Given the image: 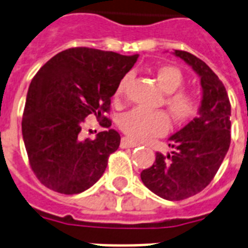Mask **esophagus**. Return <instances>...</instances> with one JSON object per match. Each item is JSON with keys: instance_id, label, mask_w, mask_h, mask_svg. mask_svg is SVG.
<instances>
[{"instance_id": "34e87169", "label": "esophagus", "mask_w": 248, "mask_h": 248, "mask_svg": "<svg viewBox=\"0 0 248 248\" xmlns=\"http://www.w3.org/2000/svg\"><path fill=\"white\" fill-rule=\"evenodd\" d=\"M138 142L132 141V140H130V139L127 138H124L122 140H121V148L124 149H127V148H135V146H138Z\"/></svg>"}]
</instances>
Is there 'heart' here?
<instances>
[{"instance_id": "1", "label": "heart", "mask_w": 248, "mask_h": 248, "mask_svg": "<svg viewBox=\"0 0 248 248\" xmlns=\"http://www.w3.org/2000/svg\"><path fill=\"white\" fill-rule=\"evenodd\" d=\"M155 78L159 88L166 93L164 104L173 120L183 122L196 113L197 103L195 96L187 92H177L183 85V75L174 66H160L156 68ZM128 78L121 80L114 98L121 99L124 95ZM121 130L132 140H145L163 135L170 127V120L160 110H148L135 108L124 113L120 120Z\"/></svg>"}]
</instances>
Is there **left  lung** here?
Here are the masks:
<instances>
[{
    "label": "left lung",
    "instance_id": "1",
    "mask_svg": "<svg viewBox=\"0 0 248 248\" xmlns=\"http://www.w3.org/2000/svg\"><path fill=\"white\" fill-rule=\"evenodd\" d=\"M174 56L200 78L202 98L197 117L170 138L173 152L156 153L155 162L141 172V181L162 199L178 201L208 186L231 144V103L223 82L204 61L185 51Z\"/></svg>",
    "mask_w": 248,
    "mask_h": 248
}]
</instances>
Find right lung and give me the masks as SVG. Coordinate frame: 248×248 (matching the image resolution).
I'll list each match as a JSON object with an SVG mask.
<instances>
[{
	"label": "right lung",
	"instance_id": "obj_1",
	"mask_svg": "<svg viewBox=\"0 0 248 248\" xmlns=\"http://www.w3.org/2000/svg\"><path fill=\"white\" fill-rule=\"evenodd\" d=\"M138 57L78 47L60 52L40 67L29 85L21 130L30 167L44 186L80 194L103 176L108 156L121 142L103 114ZM90 114L108 128L94 140L82 136Z\"/></svg>",
	"mask_w": 248,
	"mask_h": 248
}]
</instances>
